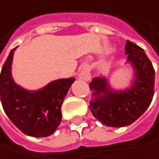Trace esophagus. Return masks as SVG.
<instances>
[{"mask_svg": "<svg viewBox=\"0 0 159 159\" xmlns=\"http://www.w3.org/2000/svg\"><path fill=\"white\" fill-rule=\"evenodd\" d=\"M78 77H79V79H81V80H83V81L89 80L90 72H89V69L88 68V66H82V69L80 70V71H79Z\"/></svg>", "mask_w": 159, "mask_h": 159, "instance_id": "1", "label": "esophagus"}]
</instances>
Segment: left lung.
Wrapping results in <instances>:
<instances>
[{"label":"left lung","instance_id":"1","mask_svg":"<svg viewBox=\"0 0 159 159\" xmlns=\"http://www.w3.org/2000/svg\"><path fill=\"white\" fill-rule=\"evenodd\" d=\"M127 63L134 70L129 88L116 90L106 77H94L89 83L93 100L89 110L93 116L109 127H125L138 119L148 109L155 93V70L145 51L127 41Z\"/></svg>","mask_w":159,"mask_h":159}]
</instances>
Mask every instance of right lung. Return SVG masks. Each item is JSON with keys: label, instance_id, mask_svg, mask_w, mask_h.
Listing matches in <instances>:
<instances>
[{"label": "right lung", "instance_id": "right-lung-1", "mask_svg": "<svg viewBox=\"0 0 159 159\" xmlns=\"http://www.w3.org/2000/svg\"><path fill=\"white\" fill-rule=\"evenodd\" d=\"M13 48L3 64L0 75L1 102L11 122L25 134L47 137L61 123V107L75 78L57 79L37 90L17 85L11 74Z\"/></svg>", "mask_w": 159, "mask_h": 159}]
</instances>
